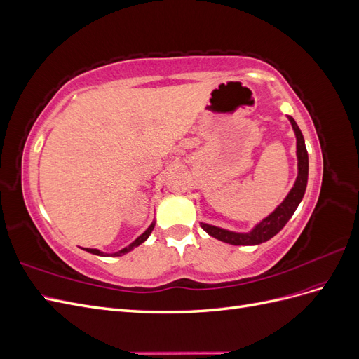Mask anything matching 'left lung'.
<instances>
[{"mask_svg":"<svg viewBox=\"0 0 359 359\" xmlns=\"http://www.w3.org/2000/svg\"><path fill=\"white\" fill-rule=\"evenodd\" d=\"M287 119L290 121V126L293 128V133L297 137V160H298V175L295 182H293L292 189L289 190L287 196L283 199L277 208L266 215L265 219L260 220L257 224H255L248 232H233L223 229V227L208 224L201 222L202 229L211 235L212 238L232 245H257L262 244L271 238L276 236L285 224L290 220V217L298 208L301 203L304 193L307 189V180H309V154L306 148V140L301 133V130L297 124L295 119L287 115Z\"/></svg>","mask_w":359,"mask_h":359,"instance_id":"8db88e82","label":"left lung"}]
</instances>
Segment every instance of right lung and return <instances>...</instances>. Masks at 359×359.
<instances>
[{"label":"right lung","instance_id":"add662e5","mask_svg":"<svg viewBox=\"0 0 359 359\" xmlns=\"http://www.w3.org/2000/svg\"><path fill=\"white\" fill-rule=\"evenodd\" d=\"M154 226H156V220H153V223H151V224L148 226V229H147L142 235H139L133 243H130L127 247H124V248H121V250H118V252H115V253H104V252H100L99 248H83V250H86V252H88V253L97 255V256H123V255H126V253H128V252H132V250L136 248L137 245L145 243V241L148 240V236L151 235V232L154 231Z\"/></svg>","mask_w":359,"mask_h":359}]
</instances>
